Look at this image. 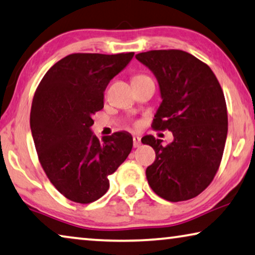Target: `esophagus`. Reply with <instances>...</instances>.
<instances>
[{
	"label": "esophagus",
	"instance_id": "1",
	"mask_svg": "<svg viewBox=\"0 0 255 255\" xmlns=\"http://www.w3.org/2000/svg\"><path fill=\"white\" fill-rule=\"evenodd\" d=\"M140 144H142V143H140V138H139L138 136L132 137V146H134L135 148L136 147H139Z\"/></svg>",
	"mask_w": 255,
	"mask_h": 255
}]
</instances>
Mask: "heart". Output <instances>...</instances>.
Listing matches in <instances>:
<instances>
[{
  "mask_svg": "<svg viewBox=\"0 0 255 255\" xmlns=\"http://www.w3.org/2000/svg\"><path fill=\"white\" fill-rule=\"evenodd\" d=\"M148 79H151V77H148L147 75H145V74H135L134 76L131 77V83H132V85H135L137 83H142V82H145V80H148ZM135 126L137 127V126H138V125H135Z\"/></svg>",
  "mask_w": 255,
  "mask_h": 255,
  "instance_id": "1",
  "label": "heart"
}]
</instances>
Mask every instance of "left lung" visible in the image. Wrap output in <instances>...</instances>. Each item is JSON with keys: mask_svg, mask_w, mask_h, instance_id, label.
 <instances>
[{"mask_svg": "<svg viewBox=\"0 0 255 255\" xmlns=\"http://www.w3.org/2000/svg\"><path fill=\"white\" fill-rule=\"evenodd\" d=\"M159 82L162 103L152 123L154 130H170L173 142L147 135L155 151L146 178L156 195L170 202L187 201L215 178L228 131L224 92L207 63L181 50H153L136 55Z\"/></svg>", "mask_w": 255, "mask_h": 255, "instance_id": "obj_1", "label": "left lung"}]
</instances>
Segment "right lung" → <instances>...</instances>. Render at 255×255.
Listing matches in <instances>:
<instances>
[{"mask_svg": "<svg viewBox=\"0 0 255 255\" xmlns=\"http://www.w3.org/2000/svg\"><path fill=\"white\" fill-rule=\"evenodd\" d=\"M134 52L72 53L52 66L36 88L30 129L39 163L68 200L92 203L109 189L108 176L127 159L132 137L113 132L101 140L91 132L103 109L104 91Z\"/></svg>", "mask_w": 255, "mask_h": 255, "instance_id": "add662e5", "label": "right lung"}]
</instances>
